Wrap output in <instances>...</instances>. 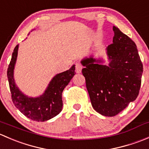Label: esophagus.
<instances>
[{
  "label": "esophagus",
  "instance_id": "34e87169",
  "mask_svg": "<svg viewBox=\"0 0 149 149\" xmlns=\"http://www.w3.org/2000/svg\"><path fill=\"white\" fill-rule=\"evenodd\" d=\"M82 68H83V65H81V63H76V73H80L81 72Z\"/></svg>",
  "mask_w": 149,
  "mask_h": 149
}]
</instances>
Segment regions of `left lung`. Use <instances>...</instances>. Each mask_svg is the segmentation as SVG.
I'll return each instance as SVG.
<instances>
[{
    "label": "left lung",
    "instance_id": "8db88e82",
    "mask_svg": "<svg viewBox=\"0 0 149 149\" xmlns=\"http://www.w3.org/2000/svg\"><path fill=\"white\" fill-rule=\"evenodd\" d=\"M113 43L107 48L109 66L92 58L81 61L82 73L93 108L104 116L118 115L137 98L143 63L134 42L113 26Z\"/></svg>",
    "mask_w": 149,
    "mask_h": 149
}]
</instances>
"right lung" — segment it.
<instances>
[{"label": "right lung", "instance_id": "obj_1", "mask_svg": "<svg viewBox=\"0 0 149 149\" xmlns=\"http://www.w3.org/2000/svg\"><path fill=\"white\" fill-rule=\"evenodd\" d=\"M18 48L19 45L13 49L7 70L12 101L16 107L29 119L37 122L48 120L58 115L62 110V92L76 73L75 65L56 75L41 97L29 98L19 91L13 79V68L17 58Z\"/></svg>", "mask_w": 149, "mask_h": 149}]
</instances>
